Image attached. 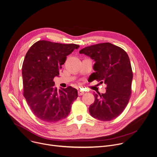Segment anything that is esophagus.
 Instances as JSON below:
<instances>
[{
	"label": "esophagus",
	"instance_id": "esophagus-1",
	"mask_svg": "<svg viewBox=\"0 0 157 157\" xmlns=\"http://www.w3.org/2000/svg\"><path fill=\"white\" fill-rule=\"evenodd\" d=\"M84 94V92L82 90H81V89H79L78 90V95H82Z\"/></svg>",
	"mask_w": 157,
	"mask_h": 157
}]
</instances>
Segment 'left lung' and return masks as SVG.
<instances>
[{"instance_id":"obj_1","label":"left lung","mask_w":157,"mask_h":157,"mask_svg":"<svg viewBox=\"0 0 157 157\" xmlns=\"http://www.w3.org/2000/svg\"><path fill=\"white\" fill-rule=\"evenodd\" d=\"M79 54L95 62V72L90 75L92 80L107 85L105 94H94L95 101L89 108L90 115L104 121L116 118L126 108L131 94L133 74L127 53L106 42L84 47Z\"/></svg>"}]
</instances>
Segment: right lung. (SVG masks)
<instances>
[{"label": "right lung", "instance_id": "add662e5", "mask_svg": "<svg viewBox=\"0 0 157 157\" xmlns=\"http://www.w3.org/2000/svg\"><path fill=\"white\" fill-rule=\"evenodd\" d=\"M78 47L43 40L34 43L26 54L22 67L23 95L42 121L54 123L67 118L78 97L77 89L71 86L57 90L53 81L59 76L67 56Z\"/></svg>", "mask_w": 157, "mask_h": 157}]
</instances>
